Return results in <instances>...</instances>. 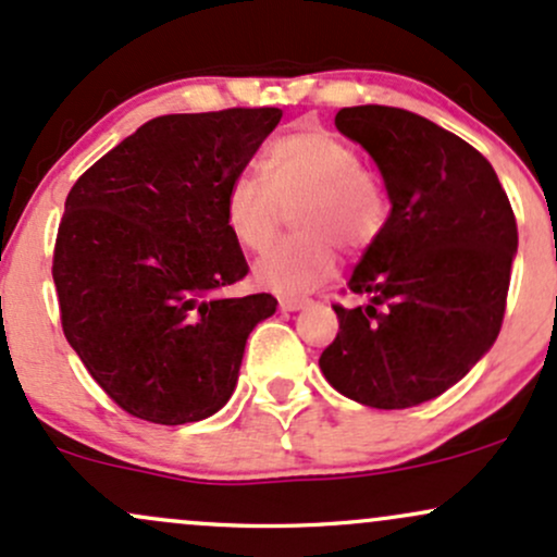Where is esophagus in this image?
Instances as JSON below:
<instances>
[{
	"label": "esophagus",
	"instance_id": "34e87169",
	"mask_svg": "<svg viewBox=\"0 0 557 557\" xmlns=\"http://www.w3.org/2000/svg\"><path fill=\"white\" fill-rule=\"evenodd\" d=\"M310 299L308 297H295V295H286V297H278V308L284 312H292V310H299L305 308Z\"/></svg>",
	"mask_w": 557,
	"mask_h": 557
}]
</instances>
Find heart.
<instances>
[{
	"mask_svg": "<svg viewBox=\"0 0 557 557\" xmlns=\"http://www.w3.org/2000/svg\"><path fill=\"white\" fill-rule=\"evenodd\" d=\"M292 239L255 262V281L276 295H299L336 271V245L360 252L379 239L389 197L360 152L329 128L286 131L262 152V176L231 178L223 212L239 247L262 252L294 208Z\"/></svg>",
	"mask_w": 557,
	"mask_h": 557,
	"instance_id": "obj_1",
	"label": "heart"
}]
</instances>
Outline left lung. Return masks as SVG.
I'll return each instance as SVG.
<instances>
[{
    "label": "left lung",
    "mask_w": 557,
    "mask_h": 557,
    "mask_svg": "<svg viewBox=\"0 0 557 557\" xmlns=\"http://www.w3.org/2000/svg\"><path fill=\"white\" fill-rule=\"evenodd\" d=\"M384 176L392 212L349 278L368 305L342 308L321 371L379 410L440 397L495 345L518 226L490 160L416 112L360 104L336 112Z\"/></svg>",
    "instance_id": "8db88e82"
}]
</instances>
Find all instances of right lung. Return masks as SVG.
Instances as JSON below:
<instances>
[{"instance_id": "1", "label": "right lung", "mask_w": 557, "mask_h": 557, "mask_svg": "<svg viewBox=\"0 0 557 557\" xmlns=\"http://www.w3.org/2000/svg\"><path fill=\"white\" fill-rule=\"evenodd\" d=\"M278 121V108L152 117L73 184L52 258L62 334L128 416L218 413L249 331L276 312L265 292H221L249 273L226 189Z\"/></svg>"}]
</instances>
